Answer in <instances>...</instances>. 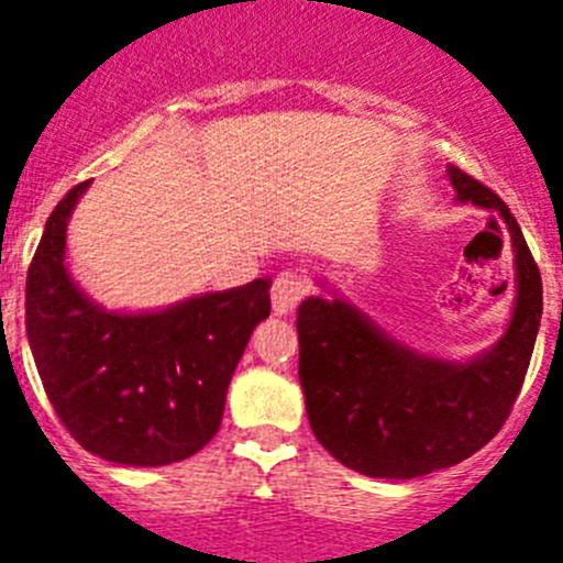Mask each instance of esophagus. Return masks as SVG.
Masks as SVG:
<instances>
[{"label":"esophagus","mask_w":563,"mask_h":563,"mask_svg":"<svg viewBox=\"0 0 563 563\" xmlns=\"http://www.w3.org/2000/svg\"><path fill=\"white\" fill-rule=\"evenodd\" d=\"M311 291V283L299 269H283L275 277V286H272V308H275L277 317H288L294 308L302 302V297Z\"/></svg>","instance_id":"obj_1"}]
</instances>
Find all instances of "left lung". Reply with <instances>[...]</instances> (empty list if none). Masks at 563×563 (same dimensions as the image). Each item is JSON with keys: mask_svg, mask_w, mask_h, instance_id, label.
I'll list each match as a JSON object with an SVG mask.
<instances>
[{"mask_svg": "<svg viewBox=\"0 0 563 563\" xmlns=\"http://www.w3.org/2000/svg\"><path fill=\"white\" fill-rule=\"evenodd\" d=\"M459 202L506 222L517 299L506 333L475 358L419 353L350 299L308 297L297 311L299 383L313 435L339 464L369 477L411 481L461 464L495 439L522 388L542 322V275L508 205L455 166Z\"/></svg>", "mask_w": 563, "mask_h": 563, "instance_id": "obj_1", "label": "left lung"}]
</instances>
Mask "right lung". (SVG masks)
<instances>
[{
    "label": "right lung",
    "instance_id": "1",
    "mask_svg": "<svg viewBox=\"0 0 563 563\" xmlns=\"http://www.w3.org/2000/svg\"><path fill=\"white\" fill-rule=\"evenodd\" d=\"M88 183L46 219L27 272V339L52 408L80 448L124 466L199 453L222 424L252 330L272 311L269 277L161 311H108L68 275L66 228Z\"/></svg>",
    "mask_w": 563,
    "mask_h": 563
}]
</instances>
